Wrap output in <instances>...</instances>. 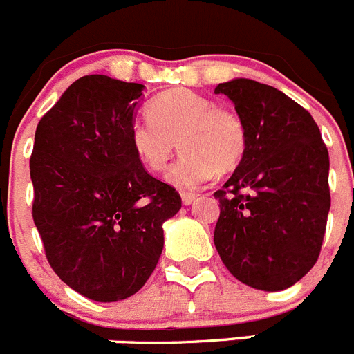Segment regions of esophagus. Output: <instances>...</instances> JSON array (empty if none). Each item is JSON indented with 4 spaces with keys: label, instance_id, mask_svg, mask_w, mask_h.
Segmentation results:
<instances>
[{
    "label": "esophagus",
    "instance_id": "34e87169",
    "mask_svg": "<svg viewBox=\"0 0 354 354\" xmlns=\"http://www.w3.org/2000/svg\"><path fill=\"white\" fill-rule=\"evenodd\" d=\"M180 198H183L184 205H192V204H195L196 200H198V195H196V193H183V195H180Z\"/></svg>",
    "mask_w": 354,
    "mask_h": 354
}]
</instances>
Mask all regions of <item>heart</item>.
<instances>
[{
  "label": "heart",
  "mask_w": 354,
  "mask_h": 354,
  "mask_svg": "<svg viewBox=\"0 0 354 354\" xmlns=\"http://www.w3.org/2000/svg\"><path fill=\"white\" fill-rule=\"evenodd\" d=\"M147 115L131 122V147L143 167L159 171L179 142L183 154L167 174L168 183L179 189L202 186L216 170H234L245 158L243 120L207 97L186 88L168 90L150 101Z\"/></svg>",
  "instance_id": "1"
}]
</instances>
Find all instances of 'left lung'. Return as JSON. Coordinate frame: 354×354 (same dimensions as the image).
Masks as SVG:
<instances>
[{
    "label": "left lung",
    "instance_id": "obj_1",
    "mask_svg": "<svg viewBox=\"0 0 354 354\" xmlns=\"http://www.w3.org/2000/svg\"><path fill=\"white\" fill-rule=\"evenodd\" d=\"M246 127V152L214 193V246L246 286L283 290L315 264L330 212V158L312 115L270 84L220 83Z\"/></svg>",
    "mask_w": 354,
    "mask_h": 354
}]
</instances>
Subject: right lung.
I'll return each instance as SVG.
<instances>
[{
  "instance_id": "right-lung-1",
  "label": "right lung",
  "mask_w": 354,
  "mask_h": 354,
  "mask_svg": "<svg viewBox=\"0 0 354 354\" xmlns=\"http://www.w3.org/2000/svg\"><path fill=\"white\" fill-rule=\"evenodd\" d=\"M143 88L83 76L35 131L33 221L53 271L93 301H120L145 286L161 257L162 223L183 204L129 143Z\"/></svg>"
}]
</instances>
